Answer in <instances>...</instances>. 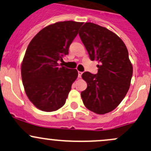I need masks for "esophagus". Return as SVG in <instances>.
<instances>
[{"instance_id": "34e87169", "label": "esophagus", "mask_w": 151, "mask_h": 151, "mask_svg": "<svg viewBox=\"0 0 151 151\" xmlns=\"http://www.w3.org/2000/svg\"><path fill=\"white\" fill-rule=\"evenodd\" d=\"M82 71H78V77H79V78H81V77H82Z\"/></svg>"}]
</instances>
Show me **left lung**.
Wrapping results in <instances>:
<instances>
[{
    "label": "left lung",
    "mask_w": 151,
    "mask_h": 151,
    "mask_svg": "<svg viewBox=\"0 0 151 151\" xmlns=\"http://www.w3.org/2000/svg\"><path fill=\"white\" fill-rule=\"evenodd\" d=\"M92 61H98V73L89 71L82 77L88 84L81 93L87 109L98 114L111 111L119 105L129 90L132 65L126 45L113 32L87 22L79 32Z\"/></svg>",
    "instance_id": "8db88e82"
}]
</instances>
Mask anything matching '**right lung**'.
I'll use <instances>...</instances> for the list:
<instances>
[{"instance_id": "1", "label": "right lung", "mask_w": 151, "mask_h": 151, "mask_svg": "<svg viewBox=\"0 0 151 151\" xmlns=\"http://www.w3.org/2000/svg\"><path fill=\"white\" fill-rule=\"evenodd\" d=\"M83 22H59L45 27L30 41L22 61L21 73L25 93L43 111L58 110L66 103L77 69L58 63L69 53V45Z\"/></svg>"}]
</instances>
